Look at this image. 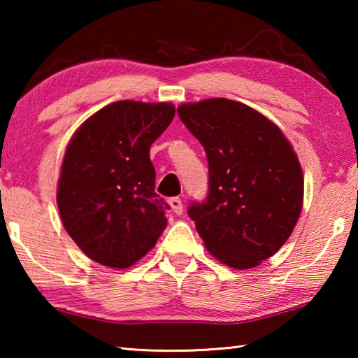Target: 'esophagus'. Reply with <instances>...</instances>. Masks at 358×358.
Instances as JSON below:
<instances>
[{
    "label": "esophagus",
    "instance_id": "esophagus-1",
    "mask_svg": "<svg viewBox=\"0 0 358 358\" xmlns=\"http://www.w3.org/2000/svg\"><path fill=\"white\" fill-rule=\"evenodd\" d=\"M169 205H171V208L173 210L175 215L183 213V202H181V199H178V197L169 199Z\"/></svg>",
    "mask_w": 358,
    "mask_h": 358
}]
</instances>
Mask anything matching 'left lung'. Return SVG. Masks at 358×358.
Here are the masks:
<instances>
[{
	"instance_id": "8db88e82",
	"label": "left lung",
	"mask_w": 358,
	"mask_h": 358,
	"mask_svg": "<svg viewBox=\"0 0 358 358\" xmlns=\"http://www.w3.org/2000/svg\"><path fill=\"white\" fill-rule=\"evenodd\" d=\"M177 112L208 159L207 202L187 215L224 265L254 268L289 240L303 207V171L273 121L243 102L211 98Z\"/></svg>"
}]
</instances>
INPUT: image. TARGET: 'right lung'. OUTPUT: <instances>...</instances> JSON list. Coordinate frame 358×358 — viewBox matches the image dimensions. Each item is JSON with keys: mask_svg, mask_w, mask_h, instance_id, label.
<instances>
[{"mask_svg": "<svg viewBox=\"0 0 358 358\" xmlns=\"http://www.w3.org/2000/svg\"><path fill=\"white\" fill-rule=\"evenodd\" d=\"M173 117L171 102L117 101L69 141L57 203L66 232L94 262L128 268L166 229L169 205L155 192L150 147Z\"/></svg>", "mask_w": 358, "mask_h": 358, "instance_id": "1", "label": "right lung"}]
</instances>
